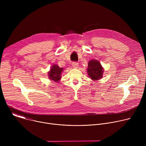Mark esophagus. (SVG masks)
Returning <instances> with one entry per match:
<instances>
[{
	"label": "esophagus",
	"mask_w": 146,
	"mask_h": 146,
	"mask_svg": "<svg viewBox=\"0 0 146 146\" xmlns=\"http://www.w3.org/2000/svg\"><path fill=\"white\" fill-rule=\"evenodd\" d=\"M72 66H73L74 68H78V62H72Z\"/></svg>",
	"instance_id": "1"
}]
</instances>
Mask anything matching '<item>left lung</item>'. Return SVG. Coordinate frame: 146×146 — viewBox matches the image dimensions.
Returning <instances> with one entry per match:
<instances>
[{
    "instance_id": "1",
    "label": "left lung",
    "mask_w": 146,
    "mask_h": 146,
    "mask_svg": "<svg viewBox=\"0 0 146 146\" xmlns=\"http://www.w3.org/2000/svg\"><path fill=\"white\" fill-rule=\"evenodd\" d=\"M103 71L104 70L98 60L92 59L89 61L87 73L92 80H98L102 78Z\"/></svg>"
}]
</instances>
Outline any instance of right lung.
<instances>
[{"label": "right lung", "mask_w": 146, "mask_h": 146, "mask_svg": "<svg viewBox=\"0 0 146 146\" xmlns=\"http://www.w3.org/2000/svg\"><path fill=\"white\" fill-rule=\"evenodd\" d=\"M63 70V68H59L57 65H53L48 73L49 78L54 81L58 82L61 78L60 75Z\"/></svg>", "instance_id": "right-lung-1"}]
</instances>
